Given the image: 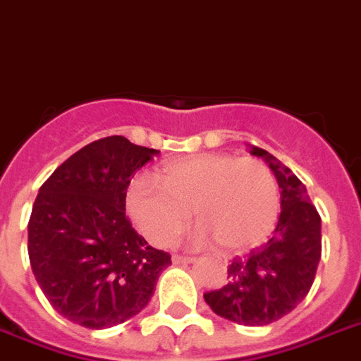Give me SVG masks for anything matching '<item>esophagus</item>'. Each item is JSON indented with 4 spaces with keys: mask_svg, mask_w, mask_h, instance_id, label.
Masks as SVG:
<instances>
[{
    "mask_svg": "<svg viewBox=\"0 0 361 361\" xmlns=\"http://www.w3.org/2000/svg\"><path fill=\"white\" fill-rule=\"evenodd\" d=\"M172 262H174L176 265H185V263H192L195 259L189 256H180V254H174V256H172Z\"/></svg>",
    "mask_w": 361,
    "mask_h": 361,
    "instance_id": "1",
    "label": "esophagus"
}]
</instances>
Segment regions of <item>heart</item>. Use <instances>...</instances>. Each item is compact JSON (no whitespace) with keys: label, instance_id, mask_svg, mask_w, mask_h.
Listing matches in <instances>:
<instances>
[{"label":"heart","instance_id":"obj_1","mask_svg":"<svg viewBox=\"0 0 361 361\" xmlns=\"http://www.w3.org/2000/svg\"><path fill=\"white\" fill-rule=\"evenodd\" d=\"M195 239H215L226 252L262 243L276 224L280 189L267 163L230 154H196L169 161L150 176H137L126 190V209L142 235L157 247L174 241L190 219Z\"/></svg>","mask_w":361,"mask_h":361}]
</instances>
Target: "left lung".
<instances>
[{"label":"left lung","instance_id":"1","mask_svg":"<svg viewBox=\"0 0 361 361\" xmlns=\"http://www.w3.org/2000/svg\"><path fill=\"white\" fill-rule=\"evenodd\" d=\"M263 157L282 189V213L271 239L228 265V282L204 293L211 310L231 323L263 326L282 319L302 302L315 280L321 259V215L306 185L263 148Z\"/></svg>","mask_w":361,"mask_h":361}]
</instances>
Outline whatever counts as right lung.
<instances>
[{
    "label": "right lung",
    "instance_id": "add662e5",
    "mask_svg": "<svg viewBox=\"0 0 361 361\" xmlns=\"http://www.w3.org/2000/svg\"><path fill=\"white\" fill-rule=\"evenodd\" d=\"M157 150L104 137L70 155L38 190L27 252L38 286L63 317L102 330L150 302L171 254L131 226L126 190Z\"/></svg>",
    "mask_w": 361,
    "mask_h": 361
}]
</instances>
